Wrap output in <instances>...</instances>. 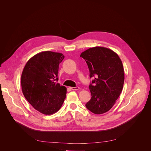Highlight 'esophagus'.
Wrapping results in <instances>:
<instances>
[{
    "mask_svg": "<svg viewBox=\"0 0 151 151\" xmlns=\"http://www.w3.org/2000/svg\"><path fill=\"white\" fill-rule=\"evenodd\" d=\"M70 89L74 91H76V90H78L80 89V88L78 86H76V87H70Z\"/></svg>",
    "mask_w": 151,
    "mask_h": 151,
    "instance_id": "obj_1",
    "label": "esophagus"
}]
</instances>
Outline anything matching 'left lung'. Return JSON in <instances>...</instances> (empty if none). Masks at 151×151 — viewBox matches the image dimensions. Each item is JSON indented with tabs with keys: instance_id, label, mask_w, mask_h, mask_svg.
<instances>
[{
	"instance_id": "8db88e82",
	"label": "left lung",
	"mask_w": 151,
	"mask_h": 151,
	"mask_svg": "<svg viewBox=\"0 0 151 151\" xmlns=\"http://www.w3.org/2000/svg\"><path fill=\"white\" fill-rule=\"evenodd\" d=\"M89 70L90 78L94 79L89 88L91 100L86 108L94 114L108 111L115 104L124 84V72L122 62L112 50L95 46L81 53Z\"/></svg>"
}]
</instances>
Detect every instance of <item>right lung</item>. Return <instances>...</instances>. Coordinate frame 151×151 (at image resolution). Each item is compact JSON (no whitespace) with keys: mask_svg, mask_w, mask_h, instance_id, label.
<instances>
[{"mask_svg":"<svg viewBox=\"0 0 151 151\" xmlns=\"http://www.w3.org/2000/svg\"><path fill=\"white\" fill-rule=\"evenodd\" d=\"M64 58L60 53L40 52L29 59L22 70L23 95L33 108L43 114L55 113L65 101L67 88L57 83L59 65Z\"/></svg>","mask_w":151,"mask_h":151,"instance_id":"1","label":"right lung"}]
</instances>
